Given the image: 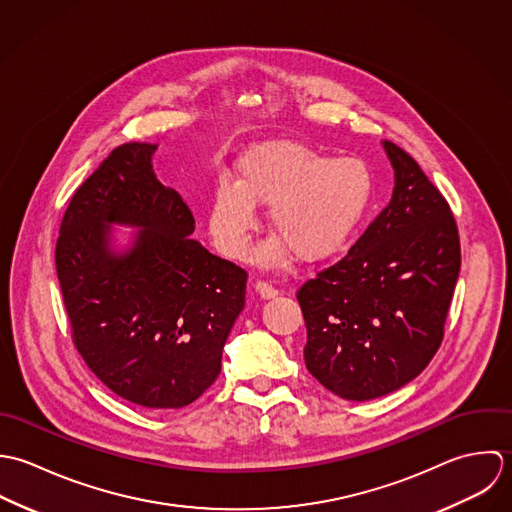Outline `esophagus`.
<instances>
[{
	"label": "esophagus",
	"instance_id": "34e87169",
	"mask_svg": "<svg viewBox=\"0 0 512 512\" xmlns=\"http://www.w3.org/2000/svg\"><path fill=\"white\" fill-rule=\"evenodd\" d=\"M255 291H257L263 299H273V297L279 295V291H277L271 283H267V281H257V283H255Z\"/></svg>",
	"mask_w": 512,
	"mask_h": 512
}]
</instances>
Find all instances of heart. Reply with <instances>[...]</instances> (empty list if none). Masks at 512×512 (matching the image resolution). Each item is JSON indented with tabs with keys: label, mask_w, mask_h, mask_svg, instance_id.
Returning a JSON list of instances; mask_svg holds the SVG:
<instances>
[{
	"label": "heart",
	"mask_w": 512,
	"mask_h": 512,
	"mask_svg": "<svg viewBox=\"0 0 512 512\" xmlns=\"http://www.w3.org/2000/svg\"><path fill=\"white\" fill-rule=\"evenodd\" d=\"M372 198V176L356 158H330L297 142L251 150L239 164L237 184L219 182L209 207V229L229 257H243L257 227L255 205L269 209V227L280 241L259 251L281 263L291 249L320 261L336 253L360 223Z\"/></svg>",
	"instance_id": "1"
}]
</instances>
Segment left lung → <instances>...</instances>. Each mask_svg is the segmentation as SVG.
I'll return each instance as SVG.
<instances>
[{"mask_svg":"<svg viewBox=\"0 0 512 512\" xmlns=\"http://www.w3.org/2000/svg\"><path fill=\"white\" fill-rule=\"evenodd\" d=\"M384 150L396 172L392 202L297 291L308 372L352 402L406 386L431 362L461 269L447 200L406 150L390 140Z\"/></svg>","mask_w":512,"mask_h":512,"instance_id":"8db88e82","label":"left lung"}]
</instances>
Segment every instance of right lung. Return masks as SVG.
Masks as SVG:
<instances>
[{"label": "right lung", "instance_id": "obj_1", "mask_svg": "<svg viewBox=\"0 0 512 512\" xmlns=\"http://www.w3.org/2000/svg\"><path fill=\"white\" fill-rule=\"evenodd\" d=\"M156 144L114 148L75 190L61 219L55 267L73 342L122 400L190 406L221 372L245 307L247 271L192 239L194 215L152 170ZM108 222L143 229L133 249L107 247Z\"/></svg>", "mask_w": 512, "mask_h": 512}]
</instances>
